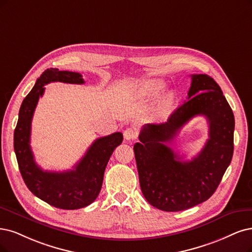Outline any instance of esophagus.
Instances as JSON below:
<instances>
[{
    "label": "esophagus",
    "mask_w": 252,
    "mask_h": 252,
    "mask_svg": "<svg viewBox=\"0 0 252 252\" xmlns=\"http://www.w3.org/2000/svg\"><path fill=\"white\" fill-rule=\"evenodd\" d=\"M124 136H125V139H126V140H134V139L137 138L136 129H134L132 127L126 128V131L124 132Z\"/></svg>",
    "instance_id": "1"
}]
</instances>
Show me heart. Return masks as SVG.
<instances>
[{"instance_id": "obj_1", "label": "heart", "mask_w": 252, "mask_h": 252, "mask_svg": "<svg viewBox=\"0 0 252 252\" xmlns=\"http://www.w3.org/2000/svg\"><path fill=\"white\" fill-rule=\"evenodd\" d=\"M166 89V83L160 79H148L141 82L135 88L134 94L139 98H156ZM174 105V95L171 93L165 95L160 104L157 107V115L160 118H164L170 113Z\"/></svg>"}]
</instances>
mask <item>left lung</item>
Listing matches in <instances>:
<instances>
[{
  "label": "left lung",
  "instance_id": "obj_1",
  "mask_svg": "<svg viewBox=\"0 0 252 252\" xmlns=\"http://www.w3.org/2000/svg\"><path fill=\"white\" fill-rule=\"evenodd\" d=\"M188 100L165 124H147L134 145L141 191L153 207L179 212L208 200L234 154L235 117L218 84L208 74H192ZM206 116L209 139L191 161H182L165 144L195 116Z\"/></svg>",
  "mask_w": 252,
  "mask_h": 252
}]
</instances>
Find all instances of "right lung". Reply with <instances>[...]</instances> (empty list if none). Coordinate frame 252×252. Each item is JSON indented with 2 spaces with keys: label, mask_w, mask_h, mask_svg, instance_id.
I'll return each instance as SVG.
<instances>
[{
  "label": "right lung",
  "mask_w": 252,
  "mask_h": 252,
  "mask_svg": "<svg viewBox=\"0 0 252 252\" xmlns=\"http://www.w3.org/2000/svg\"><path fill=\"white\" fill-rule=\"evenodd\" d=\"M51 82L84 84L82 74L57 68L42 72L22 102L14 129V152L25 184L35 196L63 210H77L89 206L99 194L106 166L124 136L116 132L93 142L73 169L44 171L36 164L30 146L31 123L35 108L43 95L44 85Z\"/></svg>",
  "instance_id": "add662e5"
}]
</instances>
